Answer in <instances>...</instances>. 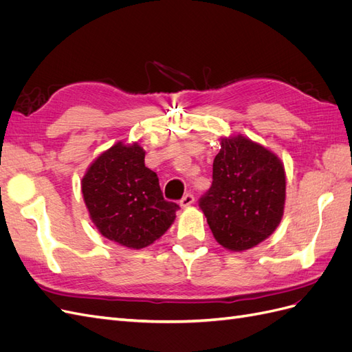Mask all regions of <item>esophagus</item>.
Returning <instances> with one entry per match:
<instances>
[{
  "label": "esophagus",
  "instance_id": "obj_1",
  "mask_svg": "<svg viewBox=\"0 0 352 352\" xmlns=\"http://www.w3.org/2000/svg\"><path fill=\"white\" fill-rule=\"evenodd\" d=\"M194 201H195V198H194V195L192 194H186V195H184V198L180 199V207L182 208H185V207H189V206H192L194 204Z\"/></svg>",
  "mask_w": 352,
  "mask_h": 352
}]
</instances>
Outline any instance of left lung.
<instances>
[{
  "label": "left lung",
  "instance_id": "obj_1",
  "mask_svg": "<svg viewBox=\"0 0 352 352\" xmlns=\"http://www.w3.org/2000/svg\"><path fill=\"white\" fill-rule=\"evenodd\" d=\"M212 163V184L199 198L216 241L245 251L279 226L286 197L285 168L278 155L245 136L221 138Z\"/></svg>",
  "mask_w": 352,
  "mask_h": 352
}]
</instances>
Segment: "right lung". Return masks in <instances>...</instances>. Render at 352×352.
Listing matches in <instances>:
<instances>
[{
    "mask_svg": "<svg viewBox=\"0 0 352 352\" xmlns=\"http://www.w3.org/2000/svg\"><path fill=\"white\" fill-rule=\"evenodd\" d=\"M136 142L114 144L89 166L82 194L101 235L126 248L151 245L172 226L179 206L164 199L155 172Z\"/></svg>",
    "mask_w": 352,
    "mask_h": 352,
    "instance_id": "add662e5",
    "label": "right lung"
}]
</instances>
